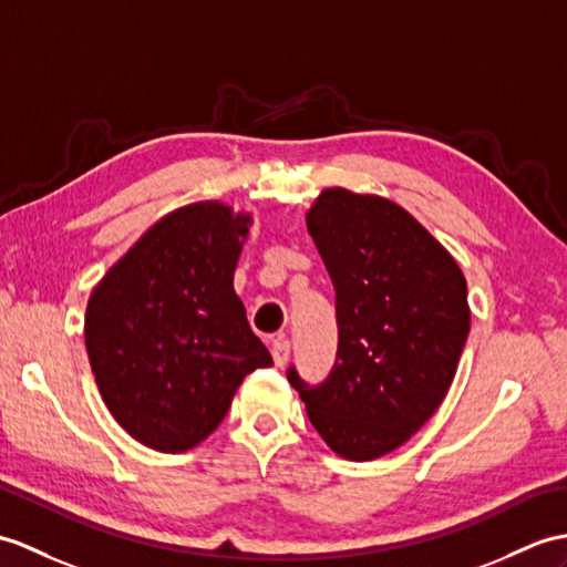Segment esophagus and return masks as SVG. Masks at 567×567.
<instances>
[{"instance_id":"obj_1","label":"esophagus","mask_w":567,"mask_h":567,"mask_svg":"<svg viewBox=\"0 0 567 567\" xmlns=\"http://www.w3.org/2000/svg\"><path fill=\"white\" fill-rule=\"evenodd\" d=\"M270 352H272V360H275V364L282 367V364L289 360V340H285V338L272 340V348H270Z\"/></svg>"}]
</instances>
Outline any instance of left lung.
Listing matches in <instances>:
<instances>
[{
	"mask_svg": "<svg viewBox=\"0 0 567 567\" xmlns=\"http://www.w3.org/2000/svg\"><path fill=\"white\" fill-rule=\"evenodd\" d=\"M307 229L336 289L338 352L321 384L287 379L323 442L372 462L423 427L444 401L468 338L456 260L403 207L328 188Z\"/></svg>",
	"mask_w": 567,
	"mask_h": 567,
	"instance_id": "8db88e82",
	"label": "left lung"
}]
</instances>
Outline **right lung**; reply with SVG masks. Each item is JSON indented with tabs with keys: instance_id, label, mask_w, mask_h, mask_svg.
<instances>
[{
	"instance_id": "add662e5",
	"label": "right lung",
	"mask_w": 567,
	"mask_h": 567,
	"mask_svg": "<svg viewBox=\"0 0 567 567\" xmlns=\"http://www.w3.org/2000/svg\"><path fill=\"white\" fill-rule=\"evenodd\" d=\"M248 221L221 203L181 207L91 292L84 338L101 396L156 452L203 442L244 377L272 364L231 282Z\"/></svg>"
}]
</instances>
